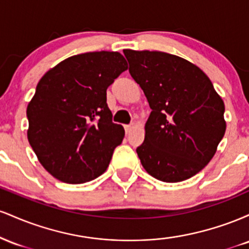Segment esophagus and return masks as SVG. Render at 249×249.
<instances>
[{"mask_svg": "<svg viewBox=\"0 0 249 249\" xmlns=\"http://www.w3.org/2000/svg\"><path fill=\"white\" fill-rule=\"evenodd\" d=\"M125 132H126L127 134L128 133H130L131 132V131H132L133 130V128H134V124H130V125H125Z\"/></svg>", "mask_w": 249, "mask_h": 249, "instance_id": "obj_1", "label": "esophagus"}]
</instances>
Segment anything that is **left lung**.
Returning <instances> with one entry per match:
<instances>
[{"label":"left lung","mask_w":249,"mask_h":249,"mask_svg":"<svg viewBox=\"0 0 249 249\" xmlns=\"http://www.w3.org/2000/svg\"><path fill=\"white\" fill-rule=\"evenodd\" d=\"M124 55L152 110L137 147L142 167L165 182L190 179L211 161L224 137V101L206 73L181 57L130 49Z\"/></svg>","instance_id":"left-lung-1"}]
</instances>
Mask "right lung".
<instances>
[{
	"label": "right lung",
	"mask_w": 249,
	"mask_h": 249,
	"mask_svg": "<svg viewBox=\"0 0 249 249\" xmlns=\"http://www.w3.org/2000/svg\"><path fill=\"white\" fill-rule=\"evenodd\" d=\"M126 69L122 53L96 51L64 59L38 82L27 107L28 141L56 179L83 184L107 171L125 134L112 122L107 89Z\"/></svg>",
	"instance_id": "1"
}]
</instances>
